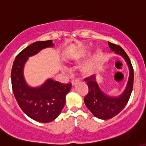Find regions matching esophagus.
<instances>
[{"instance_id": "obj_1", "label": "esophagus", "mask_w": 146, "mask_h": 146, "mask_svg": "<svg viewBox=\"0 0 146 146\" xmlns=\"http://www.w3.org/2000/svg\"><path fill=\"white\" fill-rule=\"evenodd\" d=\"M80 82V80L78 79H76V80H73L72 81V86H74V85H76V84H77V83H78V82Z\"/></svg>"}]
</instances>
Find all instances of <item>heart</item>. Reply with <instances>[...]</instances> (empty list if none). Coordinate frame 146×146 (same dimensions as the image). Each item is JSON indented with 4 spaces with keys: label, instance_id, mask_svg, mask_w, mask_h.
Returning <instances> with one entry per match:
<instances>
[{
    "label": "heart",
    "instance_id": "obj_1",
    "mask_svg": "<svg viewBox=\"0 0 146 146\" xmlns=\"http://www.w3.org/2000/svg\"><path fill=\"white\" fill-rule=\"evenodd\" d=\"M89 54V48L88 47H83V48H81L79 51H77L74 55L72 58V60L76 63H78V62L81 61L84 58H86L88 56V55ZM103 55V52L101 50H97L96 52L94 53V55H93L92 58H91L86 63V64L83 65V66L82 67V73H84L85 74H90L93 72L94 69V67L96 66V63L99 61L100 59L102 58Z\"/></svg>",
    "mask_w": 146,
    "mask_h": 146
}]
</instances>
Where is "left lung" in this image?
<instances>
[{"mask_svg": "<svg viewBox=\"0 0 146 146\" xmlns=\"http://www.w3.org/2000/svg\"><path fill=\"white\" fill-rule=\"evenodd\" d=\"M110 48L117 54L123 56L129 67V78L128 84L123 94L117 98H111L102 92L97 85L95 76L91 75L85 78L87 82L88 93L84 98V102L88 109L94 116L103 120H108L118 115L125 108L131 96L134 84V69L131 60L123 49L119 45L108 42Z\"/></svg>", "mask_w": 146, "mask_h": 146, "instance_id": "obj_1", "label": "left lung"}]
</instances>
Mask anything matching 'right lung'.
Returning <instances> with one entry per match:
<instances>
[{
    "label": "right lung",
    "instance_id": "add662e5",
    "mask_svg": "<svg viewBox=\"0 0 146 146\" xmlns=\"http://www.w3.org/2000/svg\"><path fill=\"white\" fill-rule=\"evenodd\" d=\"M52 46L51 40L30 44L17 55L11 69V86L19 106L28 117L42 123L51 122L58 116L65 105L66 96L70 91L72 83L48 80L40 88H32L24 80L23 66L29 56Z\"/></svg>",
    "mask_w": 146,
    "mask_h": 146
}]
</instances>
